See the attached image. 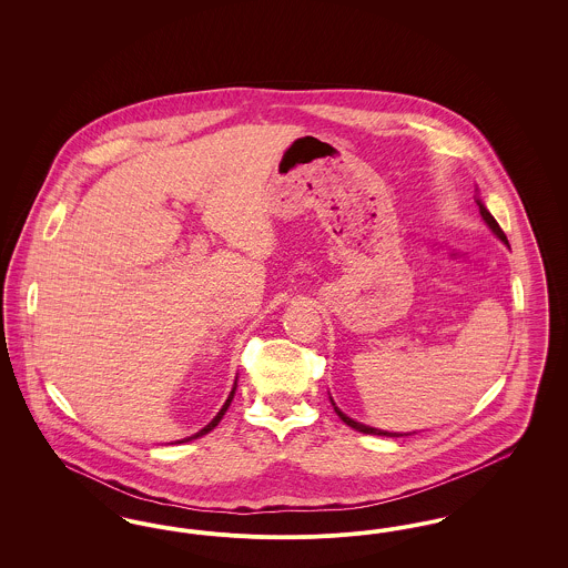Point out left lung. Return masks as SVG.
Segmentation results:
<instances>
[{"label":"left lung","mask_w":568,"mask_h":568,"mask_svg":"<svg viewBox=\"0 0 568 568\" xmlns=\"http://www.w3.org/2000/svg\"><path fill=\"white\" fill-rule=\"evenodd\" d=\"M477 206H479V213H481V219L486 221L487 227L491 230V234L498 239V241H503V243L507 244L509 246V241H507V236H505V232L500 230V225L496 223V219L491 216V213L487 211L486 204L477 197ZM329 403H332V406H334V410H336V415L349 426V428H353V430H357V433H364V434H377V436H410V434L415 433H387V430H378V428H373V426H366V424H359V422H355V419H352L349 415H345L338 406H336V403L332 400V396H329Z\"/></svg>","instance_id":"8db88e82"}]
</instances>
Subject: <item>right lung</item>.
Listing matches in <instances>:
<instances>
[{"mask_svg": "<svg viewBox=\"0 0 568 568\" xmlns=\"http://www.w3.org/2000/svg\"><path fill=\"white\" fill-rule=\"evenodd\" d=\"M236 387H239V377L234 378V387H232V392H230V396H227V400L223 403V406L219 408V413H216L215 417L211 419V424H206L200 433L191 434L187 438H181V440H174V443H187V440H193V438H200V436H204V434L211 433V430H215L216 426H219V422L223 419V415H225V410L230 408L232 405V400H234V394H236Z\"/></svg>", "mask_w": 568, "mask_h": 568, "instance_id": "obj_1", "label": "right lung"}]
</instances>
